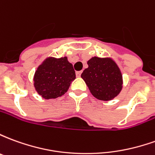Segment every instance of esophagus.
I'll list each match as a JSON object with an SVG mask.
<instances>
[{"instance_id": "34e87169", "label": "esophagus", "mask_w": 155, "mask_h": 155, "mask_svg": "<svg viewBox=\"0 0 155 155\" xmlns=\"http://www.w3.org/2000/svg\"><path fill=\"white\" fill-rule=\"evenodd\" d=\"M75 74H76V77H81V71H76V73H75Z\"/></svg>"}]
</instances>
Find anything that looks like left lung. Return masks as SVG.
Returning a JSON list of instances; mask_svg holds the SVG:
<instances>
[{
    "instance_id": "obj_1",
    "label": "left lung",
    "mask_w": 155,
    "mask_h": 155,
    "mask_svg": "<svg viewBox=\"0 0 155 155\" xmlns=\"http://www.w3.org/2000/svg\"><path fill=\"white\" fill-rule=\"evenodd\" d=\"M87 64L81 78L93 96L104 101L116 97L123 88V76L116 63L111 58L94 56Z\"/></svg>"
}]
</instances>
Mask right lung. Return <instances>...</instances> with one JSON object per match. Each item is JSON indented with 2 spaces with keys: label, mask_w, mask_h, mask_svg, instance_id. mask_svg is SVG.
<instances>
[{
  "label": "right lung",
  "mask_w": 155,
  "mask_h": 155,
  "mask_svg": "<svg viewBox=\"0 0 155 155\" xmlns=\"http://www.w3.org/2000/svg\"><path fill=\"white\" fill-rule=\"evenodd\" d=\"M75 79V72L67 57H48L40 64L34 75L36 92L45 100L55 99L67 92Z\"/></svg>",
  "instance_id": "right-lung-1"
}]
</instances>
